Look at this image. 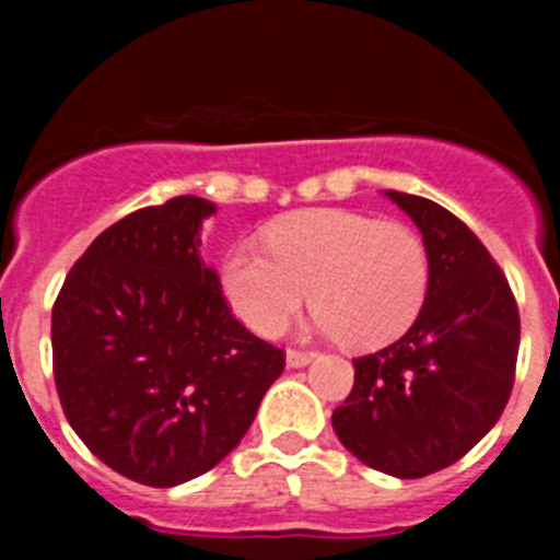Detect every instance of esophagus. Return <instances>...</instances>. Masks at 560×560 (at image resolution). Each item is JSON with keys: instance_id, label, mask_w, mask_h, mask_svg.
<instances>
[{"instance_id": "34e87169", "label": "esophagus", "mask_w": 560, "mask_h": 560, "mask_svg": "<svg viewBox=\"0 0 560 560\" xmlns=\"http://www.w3.org/2000/svg\"><path fill=\"white\" fill-rule=\"evenodd\" d=\"M311 359H314V353H311V350L289 348V353H285V361H289V368H305V364H308Z\"/></svg>"}]
</instances>
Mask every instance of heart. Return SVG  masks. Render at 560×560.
Wrapping results in <instances>:
<instances>
[{"instance_id": "1", "label": "heart", "mask_w": 560, "mask_h": 560, "mask_svg": "<svg viewBox=\"0 0 560 560\" xmlns=\"http://www.w3.org/2000/svg\"><path fill=\"white\" fill-rule=\"evenodd\" d=\"M266 253L237 244L221 266V289L241 323L283 334L305 300L316 328L350 348H381L407 334L429 294L423 237L400 221L353 210H303L266 230Z\"/></svg>"}]
</instances>
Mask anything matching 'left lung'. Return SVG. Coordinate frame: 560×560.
<instances>
[{"mask_svg": "<svg viewBox=\"0 0 560 560\" xmlns=\"http://www.w3.org/2000/svg\"><path fill=\"white\" fill-rule=\"evenodd\" d=\"M387 196L423 232L429 294L398 341L353 359L334 432L375 471L418 479L491 432L511 398L522 325L508 277L454 212L412 192Z\"/></svg>", "mask_w": 560, "mask_h": 560, "instance_id": "8db88e82", "label": "left lung"}]
</instances>
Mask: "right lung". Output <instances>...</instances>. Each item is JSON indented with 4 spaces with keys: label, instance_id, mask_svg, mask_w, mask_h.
Listing matches in <instances>:
<instances>
[{
    "label": "right lung",
    "instance_id": "add662e5",
    "mask_svg": "<svg viewBox=\"0 0 560 560\" xmlns=\"http://www.w3.org/2000/svg\"><path fill=\"white\" fill-rule=\"evenodd\" d=\"M215 205L176 196L103 230L52 305V375L101 463L171 488L241 443L285 353L232 316L199 257Z\"/></svg>",
    "mask_w": 560,
    "mask_h": 560
}]
</instances>
